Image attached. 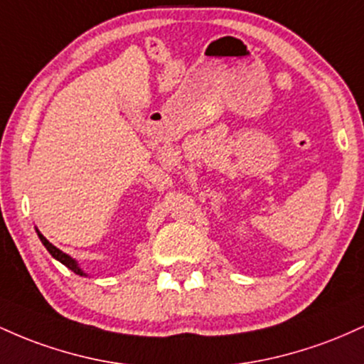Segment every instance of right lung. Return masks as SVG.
Returning <instances> with one entry per match:
<instances>
[{
    "label": "right lung",
    "instance_id": "right-lung-1",
    "mask_svg": "<svg viewBox=\"0 0 364 364\" xmlns=\"http://www.w3.org/2000/svg\"><path fill=\"white\" fill-rule=\"evenodd\" d=\"M38 235H39V239H41V242L44 244V247L48 249V251H50V255L53 256V258L55 259H58L61 264H65V267L68 268V270H72L73 273H77V275H85V273L80 270V267L79 264H77V261L73 259V258H70V256L68 255H65L63 251H60L58 247L56 246H53V244L50 242V240L46 239V237H44L43 234H41V232L38 230Z\"/></svg>",
    "mask_w": 364,
    "mask_h": 364
}]
</instances>
